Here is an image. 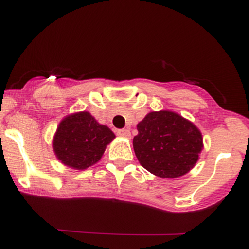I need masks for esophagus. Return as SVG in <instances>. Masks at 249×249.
I'll list each match as a JSON object with an SVG mask.
<instances>
[{"label": "esophagus", "mask_w": 249, "mask_h": 249, "mask_svg": "<svg viewBox=\"0 0 249 249\" xmlns=\"http://www.w3.org/2000/svg\"><path fill=\"white\" fill-rule=\"evenodd\" d=\"M117 134L119 137H123V138H131V132L127 130V128H122V130L117 131Z\"/></svg>", "instance_id": "esophagus-1"}]
</instances>
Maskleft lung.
I'll return each instance as SVG.
<instances>
[{"label":"left lung","mask_w":249,"mask_h":249,"mask_svg":"<svg viewBox=\"0 0 249 249\" xmlns=\"http://www.w3.org/2000/svg\"><path fill=\"white\" fill-rule=\"evenodd\" d=\"M137 130L133 150L139 164L160 178L174 179L190 172L204 148L199 128L170 110L147 113Z\"/></svg>","instance_id":"obj_1"}]
</instances>
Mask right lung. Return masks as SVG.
Segmentation results:
<instances>
[{
    "instance_id": "right-lung-1",
    "label": "right lung",
    "mask_w": 249,
    "mask_h": 249,
    "mask_svg": "<svg viewBox=\"0 0 249 249\" xmlns=\"http://www.w3.org/2000/svg\"><path fill=\"white\" fill-rule=\"evenodd\" d=\"M115 133L88 111L65 116L53 139L56 158L65 166L83 171L101 160Z\"/></svg>"
}]
</instances>
